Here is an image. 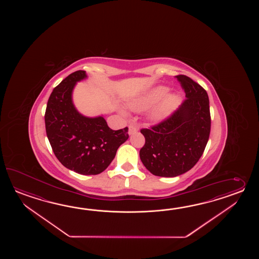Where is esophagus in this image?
Masks as SVG:
<instances>
[{"label":"esophagus","mask_w":259,"mask_h":259,"mask_svg":"<svg viewBox=\"0 0 259 259\" xmlns=\"http://www.w3.org/2000/svg\"><path fill=\"white\" fill-rule=\"evenodd\" d=\"M137 132V127H135L134 125H130V126H128V134H130V135H132L133 133H136Z\"/></svg>","instance_id":"1"}]
</instances>
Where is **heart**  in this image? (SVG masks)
<instances>
[{"mask_svg": "<svg viewBox=\"0 0 259 259\" xmlns=\"http://www.w3.org/2000/svg\"><path fill=\"white\" fill-rule=\"evenodd\" d=\"M168 92H169V90L166 87H163V86L157 87V88L152 90L151 92H149L148 94H145L143 97L133 101L130 104V107H131V109L134 111L146 110L150 107H152L153 105L159 103L160 101L163 99L165 97V96L168 94ZM165 99L152 110L151 115H150L151 118L155 119V120L161 119V118L167 116L168 114H170L171 112L175 109V107L178 105V101H179L178 96L174 94H171V95H168Z\"/></svg>", "mask_w": 259, "mask_h": 259, "instance_id": "heart-1", "label": "heart"}]
</instances>
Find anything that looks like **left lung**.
Instances as JSON below:
<instances>
[{"instance_id": "obj_1", "label": "left lung", "mask_w": 259, "mask_h": 259, "mask_svg": "<svg viewBox=\"0 0 259 259\" xmlns=\"http://www.w3.org/2000/svg\"><path fill=\"white\" fill-rule=\"evenodd\" d=\"M175 77L186 98L165 119L141 130L145 143L140 157L154 176L176 177L193 168L209 139L211 116L206 91L185 75Z\"/></svg>"}]
</instances>
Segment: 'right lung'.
<instances>
[{"instance_id":"add662e5","label":"right lung","mask_w":259,"mask_h":259,"mask_svg":"<svg viewBox=\"0 0 259 259\" xmlns=\"http://www.w3.org/2000/svg\"><path fill=\"white\" fill-rule=\"evenodd\" d=\"M84 77L85 71L77 70L54 89L44 115L45 128L62 165L78 174L97 175L107 168L118 147L127 141L128 127L113 131L103 116L90 118L76 110L72 91Z\"/></svg>"}]
</instances>
